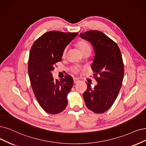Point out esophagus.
<instances>
[{
  "label": "esophagus",
  "instance_id": "34e87169",
  "mask_svg": "<svg viewBox=\"0 0 146 146\" xmlns=\"http://www.w3.org/2000/svg\"><path fill=\"white\" fill-rule=\"evenodd\" d=\"M73 81L74 84H77L79 82V80L78 78H73Z\"/></svg>",
  "mask_w": 146,
  "mask_h": 146
}]
</instances>
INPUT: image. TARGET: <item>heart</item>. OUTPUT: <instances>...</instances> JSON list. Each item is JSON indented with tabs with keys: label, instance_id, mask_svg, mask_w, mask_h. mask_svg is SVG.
I'll use <instances>...</instances> for the list:
<instances>
[{
	"label": "heart",
	"instance_id": "1",
	"mask_svg": "<svg viewBox=\"0 0 146 146\" xmlns=\"http://www.w3.org/2000/svg\"><path fill=\"white\" fill-rule=\"evenodd\" d=\"M77 46L79 48V49L80 50V51L82 52V53H84V52H87V51L91 52V46L89 43L87 41H79L77 44ZM66 53H67V48H65L62 52V56L63 57H64L66 55ZM79 68L78 67H74L72 69V72L74 73H78L79 72Z\"/></svg>",
	"mask_w": 146,
	"mask_h": 146
}]
</instances>
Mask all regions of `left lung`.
<instances>
[{
	"mask_svg": "<svg viewBox=\"0 0 146 146\" xmlns=\"http://www.w3.org/2000/svg\"><path fill=\"white\" fill-rule=\"evenodd\" d=\"M80 35L94 47L95 56L91 68L98 82L93 88L87 83L83 98L90 110L101 114L114 103L121 87L125 72L121 53L116 42L103 32L89 31Z\"/></svg>",
	"mask_w": 146,
	"mask_h": 146,
	"instance_id": "obj_1",
	"label": "left lung"
}]
</instances>
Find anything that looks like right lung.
Segmentation results:
<instances>
[{
    "instance_id": "add662e5",
    "label": "right lung",
    "mask_w": 146,
    "mask_h": 146,
    "mask_svg": "<svg viewBox=\"0 0 146 146\" xmlns=\"http://www.w3.org/2000/svg\"><path fill=\"white\" fill-rule=\"evenodd\" d=\"M78 32H47L39 37L30 50L28 73L31 85L39 105L46 112L56 114L66 108L67 96L73 85V78L54 80L52 71L56 62L61 61L66 47Z\"/></svg>"
}]
</instances>
